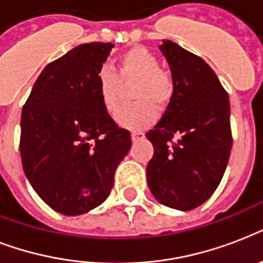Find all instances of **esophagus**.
<instances>
[{
	"label": "esophagus",
	"instance_id": "1",
	"mask_svg": "<svg viewBox=\"0 0 263 263\" xmlns=\"http://www.w3.org/2000/svg\"><path fill=\"white\" fill-rule=\"evenodd\" d=\"M131 136H132V140H134V142H138V140L143 139L144 134L142 131H134L131 134Z\"/></svg>",
	"mask_w": 263,
	"mask_h": 263
}]
</instances>
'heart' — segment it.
Wrapping results in <instances>:
<instances>
[{
  "instance_id": "b5f03b06",
  "label": "heart",
  "mask_w": 263,
  "mask_h": 263,
  "mask_svg": "<svg viewBox=\"0 0 263 263\" xmlns=\"http://www.w3.org/2000/svg\"><path fill=\"white\" fill-rule=\"evenodd\" d=\"M138 80L134 98L139 103L120 109L116 123L128 129H142L156 119L157 107H164L173 94L171 76L160 69V61L146 47L136 46L121 54L117 63V73L103 67L97 75L98 92L102 105L107 111L119 109L123 97V83Z\"/></svg>"
}]
</instances>
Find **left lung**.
I'll use <instances>...</instances> for the list:
<instances>
[{"label": "left lung", "mask_w": 263, "mask_h": 263, "mask_svg": "<svg viewBox=\"0 0 263 263\" xmlns=\"http://www.w3.org/2000/svg\"><path fill=\"white\" fill-rule=\"evenodd\" d=\"M173 94L162 119L146 134L154 156L146 168L160 203L188 212L213 195L232 148L229 97L204 60L165 39Z\"/></svg>", "instance_id": "8db88e82"}]
</instances>
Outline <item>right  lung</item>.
I'll return each instance as SVG.
<instances>
[{"label": "right lung", "mask_w": 263, "mask_h": 263, "mask_svg": "<svg viewBox=\"0 0 263 263\" xmlns=\"http://www.w3.org/2000/svg\"><path fill=\"white\" fill-rule=\"evenodd\" d=\"M111 43L73 47L45 67L22 111L20 154L26 177L53 210L80 216L103 203L131 148L102 105L97 75Z\"/></svg>", "instance_id": "right-lung-1"}]
</instances>
